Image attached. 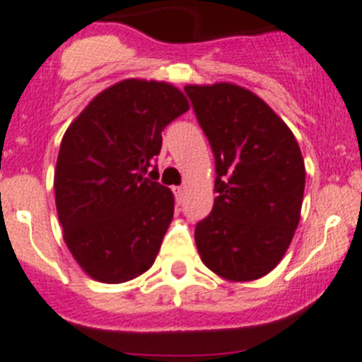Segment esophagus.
I'll return each instance as SVG.
<instances>
[{
    "mask_svg": "<svg viewBox=\"0 0 362 362\" xmlns=\"http://www.w3.org/2000/svg\"><path fill=\"white\" fill-rule=\"evenodd\" d=\"M173 193H175V200H177V204H182V200H184V187H175Z\"/></svg>",
    "mask_w": 362,
    "mask_h": 362,
    "instance_id": "1",
    "label": "esophagus"
}]
</instances>
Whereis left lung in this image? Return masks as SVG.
I'll use <instances>...</instances> for the list:
<instances>
[{
    "instance_id": "1",
    "label": "left lung",
    "mask_w": 362,
    "mask_h": 362,
    "mask_svg": "<svg viewBox=\"0 0 362 362\" xmlns=\"http://www.w3.org/2000/svg\"><path fill=\"white\" fill-rule=\"evenodd\" d=\"M215 155L211 213L194 228L207 268L255 281L281 262L300 218L304 160L290 127L257 94L233 83L185 86Z\"/></svg>"
}]
</instances>
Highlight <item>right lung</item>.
Wrapping results in <instances>:
<instances>
[{
  "label": "right lung",
  "mask_w": 362,
  "mask_h": 362,
  "mask_svg": "<svg viewBox=\"0 0 362 362\" xmlns=\"http://www.w3.org/2000/svg\"><path fill=\"white\" fill-rule=\"evenodd\" d=\"M189 103L163 81L124 80L65 131L54 173L64 238L83 272L120 284L153 266L175 213L169 187L146 178L162 131ZM158 175L155 169L150 175Z\"/></svg>",
  "instance_id": "1"
}]
</instances>
